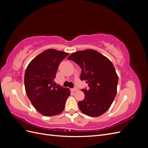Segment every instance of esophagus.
I'll list each match as a JSON object with an SVG mask.
<instances>
[{
    "label": "esophagus",
    "instance_id": "esophagus-1",
    "mask_svg": "<svg viewBox=\"0 0 148 148\" xmlns=\"http://www.w3.org/2000/svg\"><path fill=\"white\" fill-rule=\"evenodd\" d=\"M71 91H78V88H73V89H71Z\"/></svg>",
    "mask_w": 148,
    "mask_h": 148
}]
</instances>
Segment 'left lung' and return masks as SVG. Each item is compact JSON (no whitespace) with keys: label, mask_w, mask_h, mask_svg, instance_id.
Masks as SVG:
<instances>
[{"label":"left lung","mask_w":148,"mask_h":148,"mask_svg":"<svg viewBox=\"0 0 148 148\" xmlns=\"http://www.w3.org/2000/svg\"><path fill=\"white\" fill-rule=\"evenodd\" d=\"M82 68L80 78L86 80L89 89H82L84 99L78 102L82 112L91 117L104 114L117 94L118 75L112 62L92 49L79 51L68 57Z\"/></svg>","instance_id":"left-lung-1"}]
</instances>
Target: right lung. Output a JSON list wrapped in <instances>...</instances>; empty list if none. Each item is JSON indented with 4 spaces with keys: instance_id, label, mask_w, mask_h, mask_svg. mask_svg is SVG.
<instances>
[{
    "instance_id": "1",
    "label": "right lung",
    "mask_w": 148,
    "mask_h": 148,
    "mask_svg": "<svg viewBox=\"0 0 148 148\" xmlns=\"http://www.w3.org/2000/svg\"><path fill=\"white\" fill-rule=\"evenodd\" d=\"M69 54L49 49L34 57L26 67L24 78L26 95L36 110L46 117L62 113L70 95L69 88L57 86L54 82L59 64Z\"/></svg>"
}]
</instances>
